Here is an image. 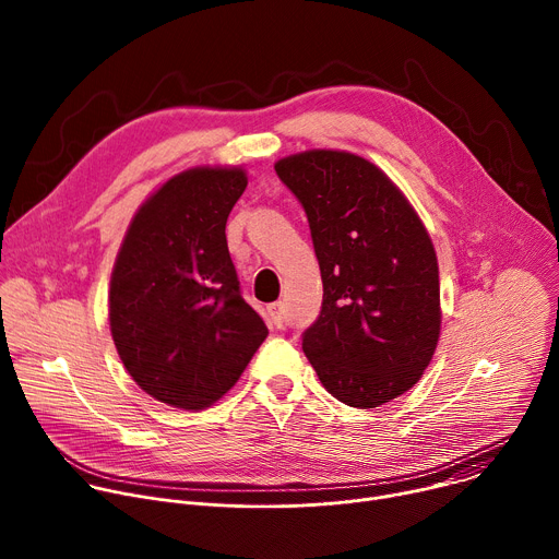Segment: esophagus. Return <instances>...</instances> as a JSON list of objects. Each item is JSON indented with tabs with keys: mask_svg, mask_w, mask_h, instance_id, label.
I'll use <instances>...</instances> for the list:
<instances>
[{
	"mask_svg": "<svg viewBox=\"0 0 559 559\" xmlns=\"http://www.w3.org/2000/svg\"><path fill=\"white\" fill-rule=\"evenodd\" d=\"M267 316L274 328H283V302H272L267 307Z\"/></svg>",
	"mask_w": 559,
	"mask_h": 559,
	"instance_id": "esophagus-1",
	"label": "esophagus"
}]
</instances>
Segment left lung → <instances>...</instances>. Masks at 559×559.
<instances>
[{"label": "left lung", "mask_w": 559, "mask_h": 559, "mask_svg": "<svg viewBox=\"0 0 559 559\" xmlns=\"http://www.w3.org/2000/svg\"><path fill=\"white\" fill-rule=\"evenodd\" d=\"M302 203L323 278V309L302 352L341 403L380 407L409 391L440 338V276L418 212L376 164L305 150L274 164Z\"/></svg>", "instance_id": "obj_1"}]
</instances>
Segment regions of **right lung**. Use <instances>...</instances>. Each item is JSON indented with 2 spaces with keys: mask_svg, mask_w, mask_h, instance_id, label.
Listing matches in <instances>:
<instances>
[{
  "mask_svg": "<svg viewBox=\"0 0 559 559\" xmlns=\"http://www.w3.org/2000/svg\"><path fill=\"white\" fill-rule=\"evenodd\" d=\"M246 188L241 166L190 168L158 186L128 225L110 276V334L126 371L158 403L214 405L267 338L225 238Z\"/></svg>",
  "mask_w": 559,
  "mask_h": 559,
  "instance_id": "add662e5",
  "label": "right lung"
}]
</instances>
